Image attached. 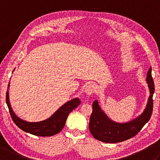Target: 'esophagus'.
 <instances>
[{
    "label": "esophagus",
    "mask_w": 160,
    "mask_h": 160,
    "mask_svg": "<svg viewBox=\"0 0 160 160\" xmlns=\"http://www.w3.org/2000/svg\"><path fill=\"white\" fill-rule=\"evenodd\" d=\"M95 91H96V89H95V87L92 84H88V85L86 86L85 89H84V92H85L88 96L92 95L95 92Z\"/></svg>",
    "instance_id": "obj_1"
}]
</instances>
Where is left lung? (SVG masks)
Masks as SVG:
<instances>
[{"label":"left lung","mask_w":160,"mask_h":160,"mask_svg":"<svg viewBox=\"0 0 160 160\" xmlns=\"http://www.w3.org/2000/svg\"><path fill=\"white\" fill-rule=\"evenodd\" d=\"M147 82L150 90L147 107L140 116L127 123H118L111 120L101 109L98 102L97 100L93 102L89 128L91 133L96 140L106 143H118L134 137L141 131L142 127L150 120L153 107L152 96L155 91V85L151 75V67L149 68L148 71Z\"/></svg>","instance_id":"8db88e82"}]
</instances>
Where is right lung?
Masks as SVG:
<instances>
[{
	"mask_svg": "<svg viewBox=\"0 0 160 160\" xmlns=\"http://www.w3.org/2000/svg\"><path fill=\"white\" fill-rule=\"evenodd\" d=\"M6 103L8 104L10 115L17 127L30 134L37 136L49 137L58 133L62 131L65 124L68 115L80 104V100L79 98H74L68 101L49 118L37 122H26L19 118L14 113L9 103L8 89L6 93Z\"/></svg>",
	"mask_w": 160,
	"mask_h": 160,
	"instance_id": "obj_1",
	"label": "right lung"
}]
</instances>
